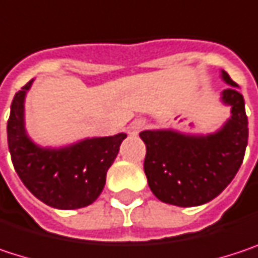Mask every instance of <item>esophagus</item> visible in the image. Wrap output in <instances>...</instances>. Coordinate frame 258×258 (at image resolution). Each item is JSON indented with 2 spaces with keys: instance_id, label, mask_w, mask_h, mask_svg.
I'll return each mask as SVG.
<instances>
[{
  "instance_id": "esophagus-1",
  "label": "esophagus",
  "mask_w": 258,
  "mask_h": 258,
  "mask_svg": "<svg viewBox=\"0 0 258 258\" xmlns=\"http://www.w3.org/2000/svg\"><path fill=\"white\" fill-rule=\"evenodd\" d=\"M143 128H145V121L143 119H134L128 125V134L136 136L139 131H142Z\"/></svg>"
}]
</instances>
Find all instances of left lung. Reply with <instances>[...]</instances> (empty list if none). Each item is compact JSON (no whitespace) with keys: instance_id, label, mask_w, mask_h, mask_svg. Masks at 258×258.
<instances>
[{"instance_id":"1","label":"left lung","mask_w":258,"mask_h":258,"mask_svg":"<svg viewBox=\"0 0 258 258\" xmlns=\"http://www.w3.org/2000/svg\"><path fill=\"white\" fill-rule=\"evenodd\" d=\"M221 79L230 85L220 97L230 107V118L217 131L192 134L161 128L139 134L146 145L148 185L164 203L191 208L211 202L232 182L243 161L248 145L245 101L224 70Z\"/></svg>"}]
</instances>
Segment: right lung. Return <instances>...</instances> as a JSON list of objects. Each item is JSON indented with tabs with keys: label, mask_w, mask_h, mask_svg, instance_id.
<instances>
[{
	"label": "right lung",
	"mask_w": 258,
	"mask_h": 258,
	"mask_svg": "<svg viewBox=\"0 0 258 258\" xmlns=\"http://www.w3.org/2000/svg\"><path fill=\"white\" fill-rule=\"evenodd\" d=\"M34 79L16 92L7 122L9 151L16 173L43 203L56 209H80L101 194L125 133L86 137L66 146H41L25 127V98Z\"/></svg>",
	"instance_id": "right-lung-1"
}]
</instances>
